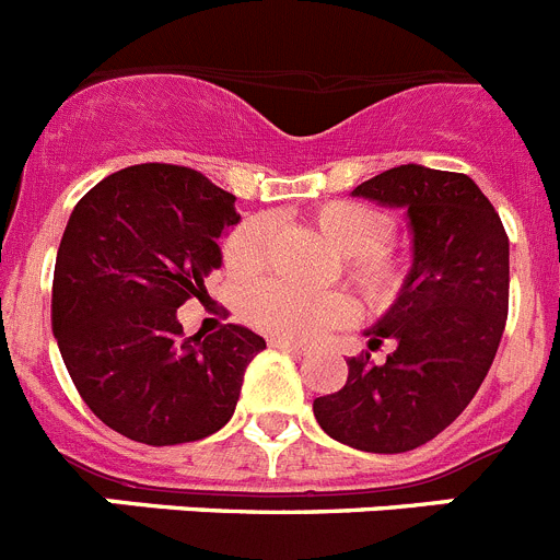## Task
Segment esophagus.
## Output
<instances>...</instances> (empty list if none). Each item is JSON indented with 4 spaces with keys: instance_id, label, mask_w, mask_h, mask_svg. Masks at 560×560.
<instances>
[{
    "instance_id": "34e87169",
    "label": "esophagus",
    "mask_w": 560,
    "mask_h": 560,
    "mask_svg": "<svg viewBox=\"0 0 560 560\" xmlns=\"http://www.w3.org/2000/svg\"><path fill=\"white\" fill-rule=\"evenodd\" d=\"M269 345L275 350H283V353H291V355H305V348H300V345H294V341H283V339H269Z\"/></svg>"
}]
</instances>
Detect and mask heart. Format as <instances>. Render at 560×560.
Segmentation results:
<instances>
[{"label":"heart","mask_w":560,"mask_h":560,"mask_svg":"<svg viewBox=\"0 0 560 560\" xmlns=\"http://www.w3.org/2000/svg\"><path fill=\"white\" fill-rule=\"evenodd\" d=\"M311 224L341 257L345 277L370 308L384 311L398 303L412 277V260L387 241L389 219L384 212L359 201H328L311 212ZM271 235V221L264 215L241 221L224 241L226 271L237 280L260 275L269 264ZM241 314L271 339L303 345L353 323L355 305L339 291L303 294L285 283H260L244 294Z\"/></svg>","instance_id":"obj_1"}]
</instances>
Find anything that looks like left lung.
Listing matches in <instances>:
<instances>
[{
	"label": "left lung",
	"mask_w": 560,
	"mask_h": 560,
	"mask_svg": "<svg viewBox=\"0 0 560 560\" xmlns=\"http://www.w3.org/2000/svg\"><path fill=\"white\" fill-rule=\"evenodd\" d=\"M359 199L407 210L412 277L368 348L393 341L384 364L348 361V381L314 400V418L359 452L400 454L438 438L485 381L508 319L511 244L499 212L465 173L400 165L361 182Z\"/></svg>",
	"instance_id": "8db88e82"
}]
</instances>
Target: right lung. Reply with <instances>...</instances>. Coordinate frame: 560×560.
<instances>
[{
  "label": "right lung",
  "instance_id": "right-lung-1",
  "mask_svg": "<svg viewBox=\"0 0 560 560\" xmlns=\"http://www.w3.org/2000/svg\"><path fill=\"white\" fill-rule=\"evenodd\" d=\"M235 196L179 165H133L95 185L63 230L52 334L86 407L114 432L176 446L232 418L264 336L241 325L182 339L176 311L207 294Z\"/></svg>",
  "mask_w": 560,
  "mask_h": 560
}]
</instances>
